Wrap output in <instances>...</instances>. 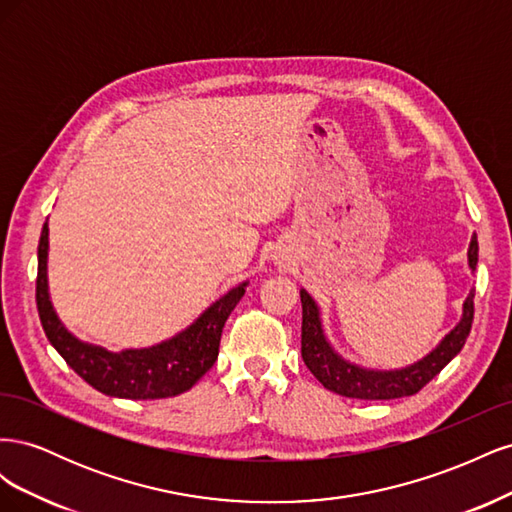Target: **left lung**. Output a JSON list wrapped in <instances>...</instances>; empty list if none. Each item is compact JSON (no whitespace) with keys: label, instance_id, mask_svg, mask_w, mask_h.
Masks as SVG:
<instances>
[{"label":"left lung","instance_id":"left-lung-1","mask_svg":"<svg viewBox=\"0 0 512 512\" xmlns=\"http://www.w3.org/2000/svg\"><path fill=\"white\" fill-rule=\"evenodd\" d=\"M478 262V241L472 235L468 250V265L474 271ZM303 324H301V356L312 371L316 380L342 397L352 399H397L408 397L423 389V386L436 378L440 371L451 363L461 352L470 335L474 320V290L463 303V316L457 327L448 333L436 350H431L423 361H418L404 369L378 371L363 369L339 356L327 342L322 331L320 312L316 301L309 297L307 290H301Z\"/></svg>","mask_w":512,"mask_h":512}]
</instances>
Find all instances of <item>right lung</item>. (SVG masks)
Masks as SVG:
<instances>
[{
	"instance_id": "add662e5",
	"label": "right lung",
	"mask_w": 512,
	"mask_h": 512,
	"mask_svg": "<svg viewBox=\"0 0 512 512\" xmlns=\"http://www.w3.org/2000/svg\"><path fill=\"white\" fill-rule=\"evenodd\" d=\"M49 224L44 222L38 243L36 305L42 329L64 361L96 391L123 399L175 397L203 378L218 359L224 322L241 301L247 282L228 290L188 329L168 342L143 350L108 352L79 342L57 318L46 284Z\"/></svg>"
}]
</instances>
